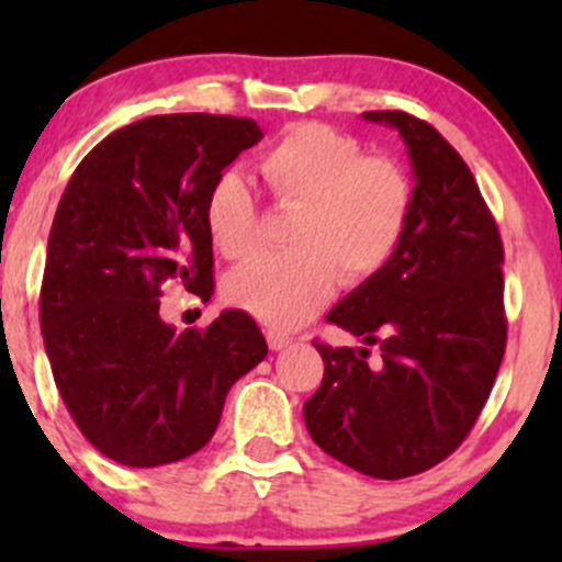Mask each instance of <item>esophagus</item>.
Wrapping results in <instances>:
<instances>
[{
	"label": "esophagus",
	"instance_id": "obj_1",
	"mask_svg": "<svg viewBox=\"0 0 562 562\" xmlns=\"http://www.w3.org/2000/svg\"><path fill=\"white\" fill-rule=\"evenodd\" d=\"M266 342H269L271 350H282V348H288V345H291L293 339L288 337V334L274 331V328H269V331H266Z\"/></svg>",
	"mask_w": 562,
	"mask_h": 562
}]
</instances>
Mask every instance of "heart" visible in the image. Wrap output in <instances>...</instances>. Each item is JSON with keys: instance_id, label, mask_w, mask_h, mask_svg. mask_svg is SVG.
<instances>
[{"instance_id": "1", "label": "heart", "mask_w": 562, "mask_h": 562, "mask_svg": "<svg viewBox=\"0 0 562 562\" xmlns=\"http://www.w3.org/2000/svg\"><path fill=\"white\" fill-rule=\"evenodd\" d=\"M258 173L277 206L299 209L291 252L255 255L225 282L234 307L266 326L291 328L317 313L337 288L372 280L400 249L416 206V184L391 157L328 124H296L260 155ZM203 217L212 245L241 258L258 241V201L239 173L209 187Z\"/></svg>"}]
</instances>
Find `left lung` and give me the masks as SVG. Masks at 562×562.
I'll list each match as a JSON object with an SVG mask.
<instances>
[{"label": "left lung", "instance_id": "1", "mask_svg": "<svg viewBox=\"0 0 562 562\" xmlns=\"http://www.w3.org/2000/svg\"><path fill=\"white\" fill-rule=\"evenodd\" d=\"M400 130L416 176L411 225L386 269L350 291L326 321L378 345L331 348L304 402L326 454L372 479H407L454 454L479 422L503 353V241L459 151L405 111H367Z\"/></svg>", "mask_w": 562, "mask_h": 562}]
</instances>
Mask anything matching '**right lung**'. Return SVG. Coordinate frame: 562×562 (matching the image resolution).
Here are the masks:
<instances>
[{
    "label": "right lung",
    "instance_id": "add662e5",
    "mask_svg": "<svg viewBox=\"0 0 562 562\" xmlns=\"http://www.w3.org/2000/svg\"><path fill=\"white\" fill-rule=\"evenodd\" d=\"M260 138L245 116H146L100 140L61 195L40 328L72 422L113 462L157 468L201 451L231 386L269 353L241 310L181 334L160 321L168 280L212 296L206 192Z\"/></svg>",
    "mask_w": 562,
    "mask_h": 562
}]
</instances>
